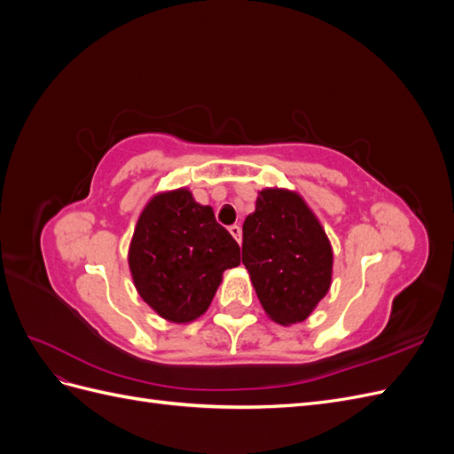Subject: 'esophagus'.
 <instances>
[{
  "mask_svg": "<svg viewBox=\"0 0 454 454\" xmlns=\"http://www.w3.org/2000/svg\"><path fill=\"white\" fill-rule=\"evenodd\" d=\"M229 232L232 237H235V240L240 244V240H242V229H240V225H231L229 227Z\"/></svg>",
  "mask_w": 454,
  "mask_h": 454,
  "instance_id": "esophagus-1",
  "label": "esophagus"
}]
</instances>
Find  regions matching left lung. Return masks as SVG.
I'll return each mask as SVG.
<instances>
[{"label":"left lung","mask_w":454,"mask_h":454,"mask_svg":"<svg viewBox=\"0 0 454 454\" xmlns=\"http://www.w3.org/2000/svg\"><path fill=\"white\" fill-rule=\"evenodd\" d=\"M242 263L265 312L290 325L307 320L327 294L333 252L303 199L286 189H263L242 225Z\"/></svg>","instance_id":"left-lung-1"}]
</instances>
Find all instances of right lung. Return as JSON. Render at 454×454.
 Returning a JSON list of instances; mask_svg holds the SVG:
<instances>
[{
  "instance_id": "right-lung-1",
  "label": "right lung",
  "mask_w": 454,
  "mask_h": 454,
  "mask_svg": "<svg viewBox=\"0 0 454 454\" xmlns=\"http://www.w3.org/2000/svg\"><path fill=\"white\" fill-rule=\"evenodd\" d=\"M129 265L145 303L162 318L185 324L210 307L223 270L240 265V248L210 206L177 189L147 202Z\"/></svg>"
}]
</instances>
